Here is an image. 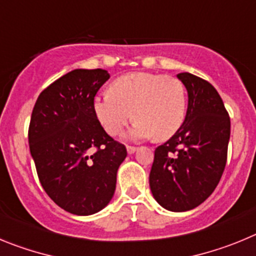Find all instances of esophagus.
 Here are the masks:
<instances>
[{
    "mask_svg": "<svg viewBox=\"0 0 256 256\" xmlns=\"http://www.w3.org/2000/svg\"><path fill=\"white\" fill-rule=\"evenodd\" d=\"M136 150H137V148H134V146H126V151H128V154H134Z\"/></svg>",
    "mask_w": 256,
    "mask_h": 256,
    "instance_id": "esophagus-1",
    "label": "esophagus"
}]
</instances>
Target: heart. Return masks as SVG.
I'll return each instance as SVG.
<instances>
[{
    "mask_svg": "<svg viewBox=\"0 0 256 256\" xmlns=\"http://www.w3.org/2000/svg\"><path fill=\"white\" fill-rule=\"evenodd\" d=\"M108 91L94 98V115L108 134H119L134 116L133 138L154 136L162 141L184 122L186 91L174 76L134 72L112 80Z\"/></svg>",
    "mask_w": 256,
    "mask_h": 256,
    "instance_id": "obj_1",
    "label": "heart"
}]
</instances>
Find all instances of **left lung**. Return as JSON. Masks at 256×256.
<instances>
[{"label":"left lung","mask_w":256,"mask_h":256,"mask_svg":"<svg viewBox=\"0 0 256 256\" xmlns=\"http://www.w3.org/2000/svg\"><path fill=\"white\" fill-rule=\"evenodd\" d=\"M188 106L180 130L155 148L150 188L170 212H187L202 204L218 186L227 162L230 115L208 80L180 73Z\"/></svg>","instance_id":"obj_1"}]
</instances>
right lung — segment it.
Returning <instances> with one entry per match:
<instances>
[{
    "label": "right lung",
    "mask_w": 256,
    "mask_h": 256,
    "mask_svg": "<svg viewBox=\"0 0 256 256\" xmlns=\"http://www.w3.org/2000/svg\"><path fill=\"white\" fill-rule=\"evenodd\" d=\"M108 78L104 69L72 70L40 92L32 112L29 148L40 184L76 216H91L110 202L126 156L94 112V96Z\"/></svg>",
    "instance_id": "right-lung-1"
}]
</instances>
